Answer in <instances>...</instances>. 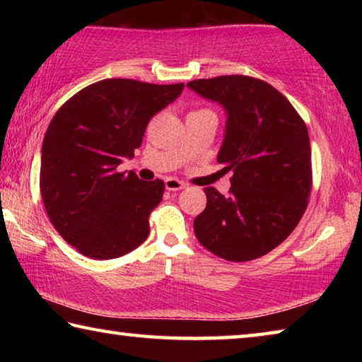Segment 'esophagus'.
Returning <instances> with one entry per match:
<instances>
[{
  "label": "esophagus",
  "mask_w": 362,
  "mask_h": 362,
  "mask_svg": "<svg viewBox=\"0 0 362 362\" xmlns=\"http://www.w3.org/2000/svg\"><path fill=\"white\" fill-rule=\"evenodd\" d=\"M164 183H166V189H169V192H179V189L187 187L185 183L177 179H173V177H168V179L164 180Z\"/></svg>",
  "instance_id": "34e87169"
}]
</instances>
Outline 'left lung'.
I'll list each match as a JSON object with an SVG mask.
<instances>
[{
	"label": "left lung",
	"instance_id": "obj_1",
	"mask_svg": "<svg viewBox=\"0 0 362 362\" xmlns=\"http://www.w3.org/2000/svg\"><path fill=\"white\" fill-rule=\"evenodd\" d=\"M188 88L222 103L228 115L217 156L231 170L228 196L206 187V209L194 218L203 246L230 262H249L278 247L296 228L313 185L305 121L262 79L225 75Z\"/></svg>",
	"mask_w": 362,
	"mask_h": 362
}]
</instances>
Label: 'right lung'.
<instances>
[{
    "mask_svg": "<svg viewBox=\"0 0 362 362\" xmlns=\"http://www.w3.org/2000/svg\"><path fill=\"white\" fill-rule=\"evenodd\" d=\"M182 90L183 83L108 78L79 90L54 115L42 140L41 198L54 228L79 254L116 259L148 238L164 182H144L118 166L142 145L153 116Z\"/></svg>",
    "mask_w": 362,
    "mask_h": 362,
    "instance_id": "1",
    "label": "right lung"
}]
</instances>
